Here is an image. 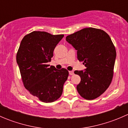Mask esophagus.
I'll return each instance as SVG.
<instances>
[{
  "label": "esophagus",
  "instance_id": "34e87169",
  "mask_svg": "<svg viewBox=\"0 0 128 128\" xmlns=\"http://www.w3.org/2000/svg\"><path fill=\"white\" fill-rule=\"evenodd\" d=\"M69 75H70V76H73V75L74 74V73L73 71H69Z\"/></svg>",
  "mask_w": 128,
  "mask_h": 128
}]
</instances>
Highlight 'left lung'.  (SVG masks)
Returning <instances> with one entry per match:
<instances>
[{
	"label": "left lung",
	"mask_w": 128,
	"mask_h": 128,
	"mask_svg": "<svg viewBox=\"0 0 128 128\" xmlns=\"http://www.w3.org/2000/svg\"><path fill=\"white\" fill-rule=\"evenodd\" d=\"M66 41L77 50L85 70H75L81 80L77 90L82 97L94 100L106 91L113 76L116 52L110 36L100 29L86 28L68 35Z\"/></svg>",
	"instance_id": "8db88e82"
}]
</instances>
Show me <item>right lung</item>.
Instances as JSON below:
<instances>
[{"instance_id": "1", "label": "right lung", "mask_w": 128, "mask_h": 128, "mask_svg": "<svg viewBox=\"0 0 128 128\" xmlns=\"http://www.w3.org/2000/svg\"><path fill=\"white\" fill-rule=\"evenodd\" d=\"M64 34L52 35L45 32H34L24 37L16 53V62L26 89L40 101L51 103L62 94L63 86L69 76L67 69L49 68L47 63Z\"/></svg>"}]
</instances>
